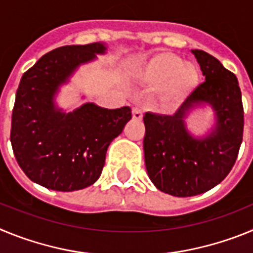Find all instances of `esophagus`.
<instances>
[{"label": "esophagus", "mask_w": 253, "mask_h": 253, "mask_svg": "<svg viewBox=\"0 0 253 253\" xmlns=\"http://www.w3.org/2000/svg\"><path fill=\"white\" fill-rule=\"evenodd\" d=\"M131 114H133V119L134 120H142L143 119V113L140 109H138V107H134L133 110H131Z\"/></svg>", "instance_id": "obj_1"}]
</instances>
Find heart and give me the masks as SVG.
<instances>
[{
  "mask_svg": "<svg viewBox=\"0 0 253 253\" xmlns=\"http://www.w3.org/2000/svg\"><path fill=\"white\" fill-rule=\"evenodd\" d=\"M138 80L148 87H160L158 101L163 110L180 106L196 88L199 72L194 64L184 63L171 51H161L143 64Z\"/></svg>",
  "mask_w": 253,
  "mask_h": 253,
  "instance_id": "heart-1",
  "label": "heart"
}]
</instances>
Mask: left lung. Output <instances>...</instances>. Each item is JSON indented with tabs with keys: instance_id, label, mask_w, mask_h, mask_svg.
<instances>
[{
	"instance_id": "left-lung-1",
	"label": "left lung",
	"mask_w": 253,
	"mask_h": 253,
	"mask_svg": "<svg viewBox=\"0 0 253 253\" xmlns=\"http://www.w3.org/2000/svg\"><path fill=\"white\" fill-rule=\"evenodd\" d=\"M205 82L198 86L173 115L147 113L143 118L144 162L154 186L177 198L195 196L220 184L231 172L243 137L242 93L236 75L204 50H191ZM209 104L216 123L195 137L184 120Z\"/></svg>"
}]
</instances>
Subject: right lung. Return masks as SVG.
<instances>
[{
	"instance_id": "1",
	"label": "right lung",
	"mask_w": 253,
	"mask_h": 253,
	"mask_svg": "<svg viewBox=\"0 0 253 253\" xmlns=\"http://www.w3.org/2000/svg\"><path fill=\"white\" fill-rule=\"evenodd\" d=\"M104 43L60 46L21 77L11 122V144L25 175L46 189L75 191L95 184L106 151L131 119L130 107L86 102L71 113L55 104L60 86L82 64L106 53Z\"/></svg>"
}]
</instances>
